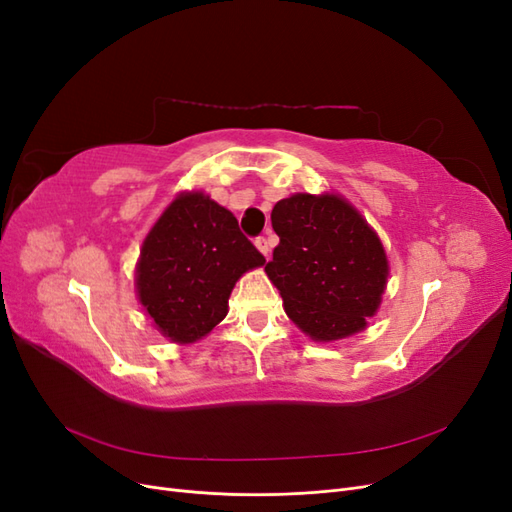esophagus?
<instances>
[{
    "label": "esophagus",
    "instance_id": "obj_1",
    "mask_svg": "<svg viewBox=\"0 0 512 512\" xmlns=\"http://www.w3.org/2000/svg\"><path fill=\"white\" fill-rule=\"evenodd\" d=\"M256 247H258V252L265 256V258H269V254H271V245H269V241L265 239V237H258L256 239Z\"/></svg>",
    "mask_w": 512,
    "mask_h": 512
}]
</instances>
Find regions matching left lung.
I'll list each match as a JSON object with an SVG mask.
<instances>
[{"mask_svg": "<svg viewBox=\"0 0 512 512\" xmlns=\"http://www.w3.org/2000/svg\"><path fill=\"white\" fill-rule=\"evenodd\" d=\"M280 245L265 267L286 316L316 344L367 329L389 284V258L361 211L337 192H294L271 211Z\"/></svg>", "mask_w": 512, "mask_h": 512, "instance_id": "obj_1", "label": "left lung"}]
</instances>
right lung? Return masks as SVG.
Returning <instances> with one entry per match:
<instances>
[{"label":"right lung","instance_id":"obj_1","mask_svg":"<svg viewBox=\"0 0 512 512\" xmlns=\"http://www.w3.org/2000/svg\"><path fill=\"white\" fill-rule=\"evenodd\" d=\"M262 265L265 256L243 237L235 215L203 190H185L143 239L136 299L164 339L196 344L226 318L235 284Z\"/></svg>","mask_w":512,"mask_h":512}]
</instances>
